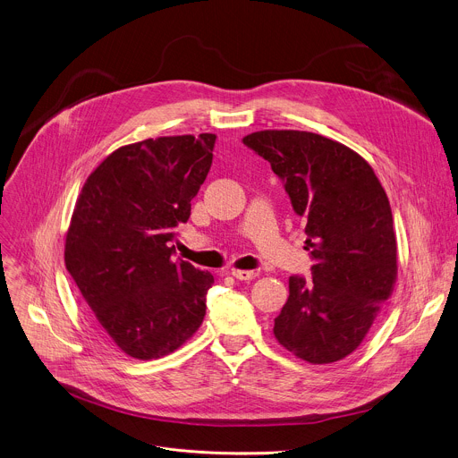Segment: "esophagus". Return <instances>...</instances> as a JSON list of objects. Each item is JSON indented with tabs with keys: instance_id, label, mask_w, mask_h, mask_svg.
<instances>
[{
	"instance_id": "esophagus-1",
	"label": "esophagus",
	"mask_w": 458,
	"mask_h": 458,
	"mask_svg": "<svg viewBox=\"0 0 458 458\" xmlns=\"http://www.w3.org/2000/svg\"><path fill=\"white\" fill-rule=\"evenodd\" d=\"M232 276L239 281H251L257 277V272L253 270H232Z\"/></svg>"
}]
</instances>
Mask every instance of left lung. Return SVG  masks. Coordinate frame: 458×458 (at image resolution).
Listing matches in <instances>:
<instances>
[{
    "mask_svg": "<svg viewBox=\"0 0 458 458\" xmlns=\"http://www.w3.org/2000/svg\"><path fill=\"white\" fill-rule=\"evenodd\" d=\"M283 181L304 223L311 279L290 277L274 335L295 357L330 364L359 348L397 279L387 195L352 148L301 130H260L242 140Z\"/></svg>",
    "mask_w": 458,
    "mask_h": 458,
    "instance_id": "1",
    "label": "left lung"
}]
</instances>
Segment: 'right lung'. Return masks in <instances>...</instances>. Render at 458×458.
<instances>
[{"instance_id": "add662e5", "label": "right lung", "mask_w": 458, "mask_h": 458, "mask_svg": "<svg viewBox=\"0 0 458 458\" xmlns=\"http://www.w3.org/2000/svg\"><path fill=\"white\" fill-rule=\"evenodd\" d=\"M216 140L172 136L121 147L81 188L64 265L101 334L134 359L175 352L205 318L214 276L172 259V241L210 172Z\"/></svg>"}]
</instances>
